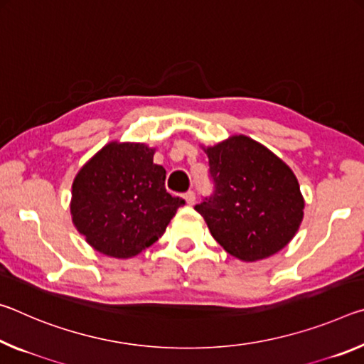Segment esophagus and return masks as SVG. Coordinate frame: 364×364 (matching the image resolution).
Masks as SVG:
<instances>
[{"label": "esophagus", "instance_id": "34e87169", "mask_svg": "<svg viewBox=\"0 0 364 364\" xmlns=\"http://www.w3.org/2000/svg\"><path fill=\"white\" fill-rule=\"evenodd\" d=\"M183 198H186V203L187 205H193L195 203V193L192 192V190H188V192L183 195Z\"/></svg>", "mask_w": 364, "mask_h": 364}]
</instances>
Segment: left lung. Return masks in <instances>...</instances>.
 Wrapping results in <instances>:
<instances>
[{"mask_svg": "<svg viewBox=\"0 0 364 364\" xmlns=\"http://www.w3.org/2000/svg\"><path fill=\"white\" fill-rule=\"evenodd\" d=\"M214 193L195 210L237 259L253 263L287 245L303 221L305 198L287 164L247 135L203 146Z\"/></svg>", "mask_w": 364, "mask_h": 364, "instance_id": "left-lung-1", "label": "left lung"}]
</instances>
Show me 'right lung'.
<instances>
[{"mask_svg": "<svg viewBox=\"0 0 364 364\" xmlns=\"http://www.w3.org/2000/svg\"><path fill=\"white\" fill-rule=\"evenodd\" d=\"M154 151L145 143L114 140L77 172L70 216L98 253L134 258L164 234L183 205L166 192V171L153 163Z\"/></svg>", "mask_w": 364, "mask_h": 364, "instance_id": "right-lung-1", "label": "right lung"}]
</instances>
